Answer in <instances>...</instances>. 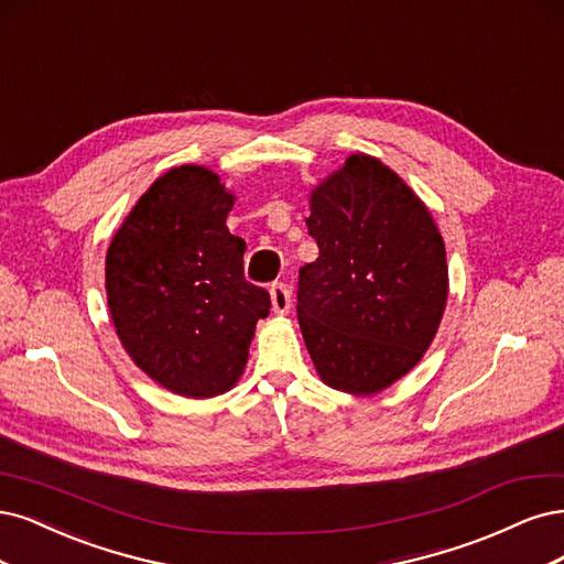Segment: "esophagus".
<instances>
[{
  "label": "esophagus",
  "mask_w": 564,
  "mask_h": 564,
  "mask_svg": "<svg viewBox=\"0 0 564 564\" xmlns=\"http://www.w3.org/2000/svg\"><path fill=\"white\" fill-rule=\"evenodd\" d=\"M271 304H274L276 314L290 312V306H293V295H290V288L285 283L271 285Z\"/></svg>",
  "instance_id": "34e87169"
}]
</instances>
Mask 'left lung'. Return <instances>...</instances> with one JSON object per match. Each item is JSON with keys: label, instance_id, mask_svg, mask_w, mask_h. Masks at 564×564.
I'll list each match as a JSON object with an SVG mask.
<instances>
[{"label": "left lung", "instance_id": "left-lung-1", "mask_svg": "<svg viewBox=\"0 0 564 564\" xmlns=\"http://www.w3.org/2000/svg\"><path fill=\"white\" fill-rule=\"evenodd\" d=\"M316 262L300 269L297 321L323 381L370 395L412 370L447 300L443 236L412 189L368 154L312 194Z\"/></svg>", "mask_w": 564, "mask_h": 564}]
</instances>
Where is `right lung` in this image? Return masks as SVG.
Masks as SVG:
<instances>
[{"label":"right lung","mask_w":564,"mask_h":564,"mask_svg":"<svg viewBox=\"0 0 564 564\" xmlns=\"http://www.w3.org/2000/svg\"><path fill=\"white\" fill-rule=\"evenodd\" d=\"M231 204L208 169H173L140 196L107 250V304L123 349L187 398L236 384L271 306L267 290L246 281V241L225 225Z\"/></svg>","instance_id":"right-lung-1"}]
</instances>
